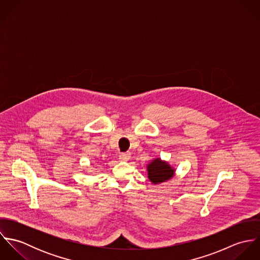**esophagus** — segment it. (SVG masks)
<instances>
[{"label": "esophagus", "mask_w": 260, "mask_h": 260, "mask_svg": "<svg viewBox=\"0 0 260 260\" xmlns=\"http://www.w3.org/2000/svg\"><path fill=\"white\" fill-rule=\"evenodd\" d=\"M131 157V154L130 153H121L119 155V159L122 160V161H128Z\"/></svg>", "instance_id": "1"}]
</instances>
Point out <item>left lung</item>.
<instances>
[{
	"instance_id": "1",
	"label": "left lung",
	"mask_w": 260,
	"mask_h": 260,
	"mask_svg": "<svg viewBox=\"0 0 260 260\" xmlns=\"http://www.w3.org/2000/svg\"><path fill=\"white\" fill-rule=\"evenodd\" d=\"M147 172L149 180L153 184H159L170 180L175 174V169L168 162L155 158L147 165Z\"/></svg>"
}]
</instances>
